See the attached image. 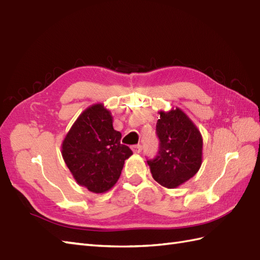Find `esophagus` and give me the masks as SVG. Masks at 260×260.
<instances>
[{
	"mask_svg": "<svg viewBox=\"0 0 260 260\" xmlns=\"http://www.w3.org/2000/svg\"><path fill=\"white\" fill-rule=\"evenodd\" d=\"M131 149L135 153H140L141 150H142V146L141 145H136V146H132Z\"/></svg>",
	"mask_w": 260,
	"mask_h": 260,
	"instance_id": "1",
	"label": "esophagus"
}]
</instances>
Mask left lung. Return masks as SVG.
Masks as SVG:
<instances>
[{
	"mask_svg": "<svg viewBox=\"0 0 260 260\" xmlns=\"http://www.w3.org/2000/svg\"><path fill=\"white\" fill-rule=\"evenodd\" d=\"M157 136L159 151L148 160L153 179L161 186L174 189L192 178L203 162V136L181 109L159 111Z\"/></svg>",
	"mask_w": 260,
	"mask_h": 260,
	"instance_id": "8db88e82",
	"label": "left lung"
}]
</instances>
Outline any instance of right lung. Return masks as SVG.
<instances>
[{
	"label": "right lung",
	"mask_w": 260,
	"mask_h": 260,
	"mask_svg": "<svg viewBox=\"0 0 260 260\" xmlns=\"http://www.w3.org/2000/svg\"><path fill=\"white\" fill-rule=\"evenodd\" d=\"M111 112L95 103L79 115L62 142V157L80 186L91 192L110 190L122 171L131 149L121 145Z\"/></svg>",
	"instance_id": "obj_1"
}]
</instances>
